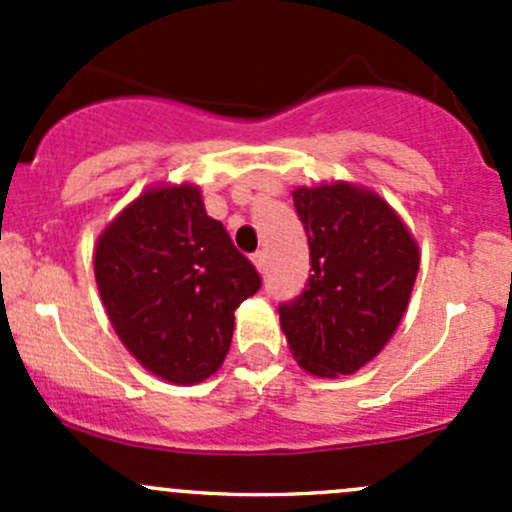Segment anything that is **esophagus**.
Wrapping results in <instances>:
<instances>
[{
	"label": "esophagus",
	"mask_w": 512,
	"mask_h": 512,
	"mask_svg": "<svg viewBox=\"0 0 512 512\" xmlns=\"http://www.w3.org/2000/svg\"><path fill=\"white\" fill-rule=\"evenodd\" d=\"M252 265L257 267V272L265 270V252H255V255H252Z\"/></svg>",
	"instance_id": "34e87169"
}]
</instances>
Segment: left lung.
Segmentation results:
<instances>
[{
    "mask_svg": "<svg viewBox=\"0 0 512 512\" xmlns=\"http://www.w3.org/2000/svg\"><path fill=\"white\" fill-rule=\"evenodd\" d=\"M292 200L312 275L280 307V327L304 371L319 379L354 374L389 344L406 314L421 265L418 242L366 185H299Z\"/></svg>",
    "mask_w": 512,
    "mask_h": 512,
    "instance_id": "1",
    "label": "left lung"
}]
</instances>
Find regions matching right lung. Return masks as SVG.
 Wrapping results in <instances>:
<instances>
[{"mask_svg":"<svg viewBox=\"0 0 512 512\" xmlns=\"http://www.w3.org/2000/svg\"><path fill=\"white\" fill-rule=\"evenodd\" d=\"M94 275L123 347L178 386L223 366L235 309L262 285L193 183L153 185L128 203L98 235Z\"/></svg>","mask_w":512,"mask_h":512,"instance_id":"1","label":"right lung"}]
</instances>
